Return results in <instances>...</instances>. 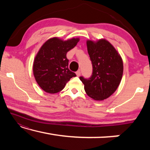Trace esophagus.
Masks as SVG:
<instances>
[{
	"label": "esophagus",
	"instance_id": "34e87169",
	"mask_svg": "<svg viewBox=\"0 0 150 150\" xmlns=\"http://www.w3.org/2000/svg\"><path fill=\"white\" fill-rule=\"evenodd\" d=\"M76 75H77V77H79L81 75V71L80 70H78L77 72H76Z\"/></svg>",
	"mask_w": 150,
	"mask_h": 150
}]
</instances>
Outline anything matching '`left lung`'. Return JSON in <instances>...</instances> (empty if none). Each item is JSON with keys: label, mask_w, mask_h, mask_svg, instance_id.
<instances>
[{"label": "left lung", "mask_w": 150, "mask_h": 150, "mask_svg": "<svg viewBox=\"0 0 150 150\" xmlns=\"http://www.w3.org/2000/svg\"><path fill=\"white\" fill-rule=\"evenodd\" d=\"M87 50L93 65L89 78L79 77L88 96L103 100L115 92L122 77L123 62L115 48L105 40L87 42Z\"/></svg>", "instance_id": "left-lung-1"}]
</instances>
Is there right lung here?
I'll use <instances>...</instances> for the list:
<instances>
[{"mask_svg": "<svg viewBox=\"0 0 150 150\" xmlns=\"http://www.w3.org/2000/svg\"><path fill=\"white\" fill-rule=\"evenodd\" d=\"M79 41V38L63 41L53 38L40 48L35 57L33 72L38 84L46 93L59 92L71 78L76 76L68 68L69 59L66 54Z\"/></svg>", "mask_w": 150, "mask_h": 150, "instance_id": "obj_1", "label": "right lung"}]
</instances>
